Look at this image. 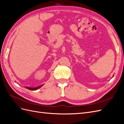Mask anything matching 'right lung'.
Segmentation results:
<instances>
[{"label": "right lung", "instance_id": "obj_1", "mask_svg": "<svg viewBox=\"0 0 124 124\" xmlns=\"http://www.w3.org/2000/svg\"><path fill=\"white\" fill-rule=\"evenodd\" d=\"M43 85V84L41 85H40V86H37V87H25L26 88H27L28 89H30V90H31V91H36V90H37L39 88H40V87H42V86Z\"/></svg>", "mask_w": 124, "mask_h": 124}]
</instances>
